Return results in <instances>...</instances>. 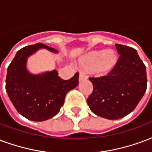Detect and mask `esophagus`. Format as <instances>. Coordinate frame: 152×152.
I'll return each mask as SVG.
<instances>
[{"instance_id":"34e87169","label":"esophagus","mask_w":152,"mask_h":152,"mask_svg":"<svg viewBox=\"0 0 152 152\" xmlns=\"http://www.w3.org/2000/svg\"><path fill=\"white\" fill-rule=\"evenodd\" d=\"M86 79V76L84 75V74H80L79 76V80L80 81H81V80H83Z\"/></svg>"}]
</instances>
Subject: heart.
<instances>
[{
	"mask_svg": "<svg viewBox=\"0 0 152 152\" xmlns=\"http://www.w3.org/2000/svg\"><path fill=\"white\" fill-rule=\"evenodd\" d=\"M118 63V56L112 50H93L79 59L83 70L93 72L97 76H104L113 70Z\"/></svg>",
	"mask_w": 152,
	"mask_h": 152,
	"instance_id": "b5f03b06",
	"label": "heart"
}]
</instances>
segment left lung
I'll list each match as a JSON object with an SVG mask.
<instances>
[{
	"label": "left lung",
	"mask_w": 152,
	"mask_h": 152,
	"mask_svg": "<svg viewBox=\"0 0 152 152\" xmlns=\"http://www.w3.org/2000/svg\"><path fill=\"white\" fill-rule=\"evenodd\" d=\"M120 55L113 69L106 76L89 77L93 93L87 103L93 113L107 119H118L135 109L147 89L146 66L137 50L115 44Z\"/></svg>",
	"instance_id": "left-lung-1"
}]
</instances>
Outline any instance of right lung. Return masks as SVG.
<instances>
[{"mask_svg": "<svg viewBox=\"0 0 152 152\" xmlns=\"http://www.w3.org/2000/svg\"><path fill=\"white\" fill-rule=\"evenodd\" d=\"M42 48L57 52L40 42L22 48L9 65L5 80V89L17 111L26 118L39 122L56 116L66 94L79 83V72L67 80L61 79L56 70L30 74L26 67L28 56Z\"/></svg>", "mask_w": 152, "mask_h": 152, "instance_id": "add662e5", "label": "right lung"}]
</instances>
